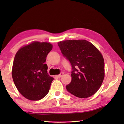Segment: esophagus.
<instances>
[{"label":"esophagus","mask_w":124,"mask_h":124,"mask_svg":"<svg viewBox=\"0 0 124 124\" xmlns=\"http://www.w3.org/2000/svg\"><path fill=\"white\" fill-rule=\"evenodd\" d=\"M64 75V73L63 72H62V73H60V74H59V75H57V76H56V77H57V78H60V77H62V76Z\"/></svg>","instance_id":"34e87169"}]
</instances>
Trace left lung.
<instances>
[{
    "instance_id": "left-lung-1",
    "label": "left lung",
    "mask_w": 124,
    "mask_h": 124,
    "mask_svg": "<svg viewBox=\"0 0 124 124\" xmlns=\"http://www.w3.org/2000/svg\"><path fill=\"white\" fill-rule=\"evenodd\" d=\"M57 44L72 66V81L66 86L68 91L81 98L95 94L104 77V59L99 51L86 40H67Z\"/></svg>"
}]
</instances>
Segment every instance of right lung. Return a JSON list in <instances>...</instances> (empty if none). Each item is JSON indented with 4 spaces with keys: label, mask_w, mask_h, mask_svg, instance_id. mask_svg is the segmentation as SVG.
Instances as JSON below:
<instances>
[{
    "label": "right lung",
    "mask_w": 124,
    "mask_h": 124,
    "mask_svg": "<svg viewBox=\"0 0 124 124\" xmlns=\"http://www.w3.org/2000/svg\"><path fill=\"white\" fill-rule=\"evenodd\" d=\"M52 48L47 42H34L22 47L13 61L12 75L18 91L30 101H39L48 94L54 78L47 73L46 57Z\"/></svg>",
    "instance_id": "1"
}]
</instances>
